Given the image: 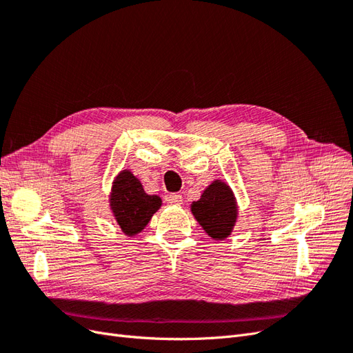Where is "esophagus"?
<instances>
[{
  "instance_id": "obj_1",
  "label": "esophagus",
  "mask_w": 353,
  "mask_h": 353,
  "mask_svg": "<svg viewBox=\"0 0 353 353\" xmlns=\"http://www.w3.org/2000/svg\"><path fill=\"white\" fill-rule=\"evenodd\" d=\"M168 201L170 203V205H183V196L178 193H172L168 196Z\"/></svg>"
}]
</instances>
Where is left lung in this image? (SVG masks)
<instances>
[{"label": "left lung", "mask_w": 353, "mask_h": 353, "mask_svg": "<svg viewBox=\"0 0 353 353\" xmlns=\"http://www.w3.org/2000/svg\"><path fill=\"white\" fill-rule=\"evenodd\" d=\"M191 212L209 236L222 240L230 236L237 219V206L232 191L225 183H212L199 201L191 205Z\"/></svg>", "instance_id": "left-lung-1"}]
</instances>
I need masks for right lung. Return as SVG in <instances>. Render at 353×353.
<instances>
[{"label":"right lung","mask_w":353,"mask_h":353,"mask_svg":"<svg viewBox=\"0 0 353 353\" xmlns=\"http://www.w3.org/2000/svg\"><path fill=\"white\" fill-rule=\"evenodd\" d=\"M110 206L122 231L126 236H135L162 206V200L157 196H148L130 170H122L113 184Z\"/></svg>","instance_id":"add662e5"}]
</instances>
